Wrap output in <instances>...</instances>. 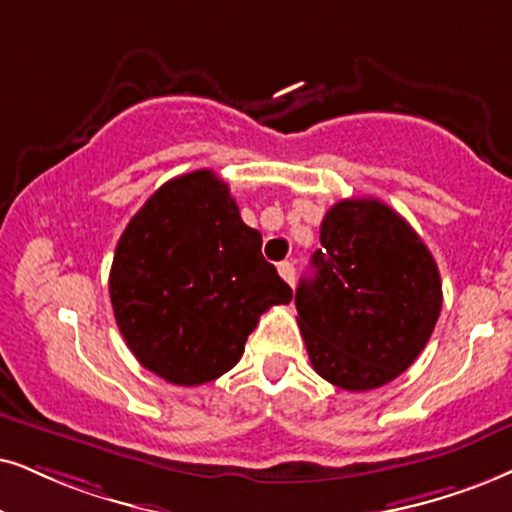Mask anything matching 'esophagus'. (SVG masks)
<instances>
[{"instance_id": "34e87169", "label": "esophagus", "mask_w": 512, "mask_h": 512, "mask_svg": "<svg viewBox=\"0 0 512 512\" xmlns=\"http://www.w3.org/2000/svg\"><path fill=\"white\" fill-rule=\"evenodd\" d=\"M278 274H281V278L288 283V286H293V283H295V267H293V262H281V264H278Z\"/></svg>"}]
</instances>
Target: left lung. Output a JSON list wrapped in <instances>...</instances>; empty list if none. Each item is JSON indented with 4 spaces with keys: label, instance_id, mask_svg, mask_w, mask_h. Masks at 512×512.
I'll return each mask as SVG.
<instances>
[{
    "label": "left lung",
    "instance_id": "obj_1",
    "mask_svg": "<svg viewBox=\"0 0 512 512\" xmlns=\"http://www.w3.org/2000/svg\"><path fill=\"white\" fill-rule=\"evenodd\" d=\"M314 276L295 290L297 326L323 380L349 392L383 387L428 345L442 281L428 245L375 198L340 200L321 222Z\"/></svg>",
    "mask_w": 512,
    "mask_h": 512
}]
</instances>
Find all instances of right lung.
I'll use <instances>...</instances> for the list:
<instances>
[{
    "mask_svg": "<svg viewBox=\"0 0 512 512\" xmlns=\"http://www.w3.org/2000/svg\"><path fill=\"white\" fill-rule=\"evenodd\" d=\"M108 290L139 364L186 387L231 371L260 314L293 300L212 170L170 179L129 219Z\"/></svg>",
    "mask_w": 512,
    "mask_h": 512,
    "instance_id": "1",
    "label": "right lung"
}]
</instances>
